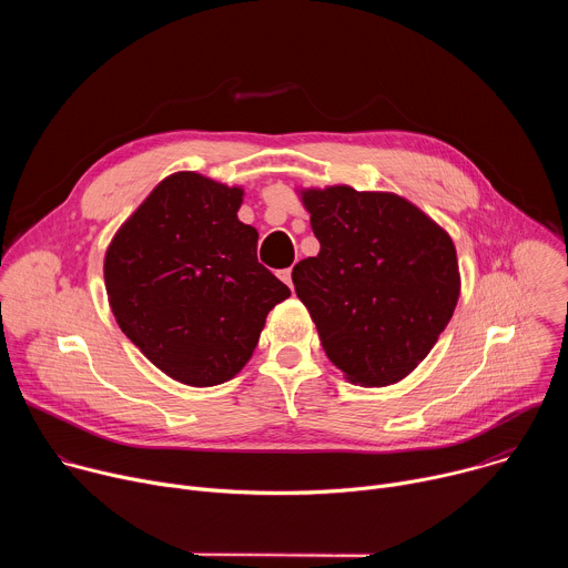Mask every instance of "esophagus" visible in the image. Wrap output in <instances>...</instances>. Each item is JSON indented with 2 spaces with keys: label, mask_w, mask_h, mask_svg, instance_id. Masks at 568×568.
Here are the masks:
<instances>
[{
  "label": "esophagus",
  "mask_w": 568,
  "mask_h": 568,
  "mask_svg": "<svg viewBox=\"0 0 568 568\" xmlns=\"http://www.w3.org/2000/svg\"><path fill=\"white\" fill-rule=\"evenodd\" d=\"M278 278H281V281H285V283L290 285V290L294 287V283H292V267H285V270H281V272H278Z\"/></svg>",
  "instance_id": "obj_1"
}]
</instances>
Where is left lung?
<instances>
[{
    "label": "left lung",
    "mask_w": 568,
    "mask_h": 568,
    "mask_svg": "<svg viewBox=\"0 0 568 568\" xmlns=\"http://www.w3.org/2000/svg\"><path fill=\"white\" fill-rule=\"evenodd\" d=\"M318 254L294 265L328 359L359 386L407 377L434 348L460 294L449 233L395 193L303 189Z\"/></svg>",
    "instance_id": "left-lung-1"
}]
</instances>
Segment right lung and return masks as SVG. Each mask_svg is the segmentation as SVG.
Instances as JSON below:
<instances>
[{
  "instance_id": "add662e5",
  "label": "right lung",
  "mask_w": 568,
  "mask_h": 568,
  "mask_svg": "<svg viewBox=\"0 0 568 568\" xmlns=\"http://www.w3.org/2000/svg\"><path fill=\"white\" fill-rule=\"evenodd\" d=\"M240 186L182 171L143 200L105 252V290L125 337L169 377L215 386L250 362L270 310L290 296L237 220Z\"/></svg>"
}]
</instances>
